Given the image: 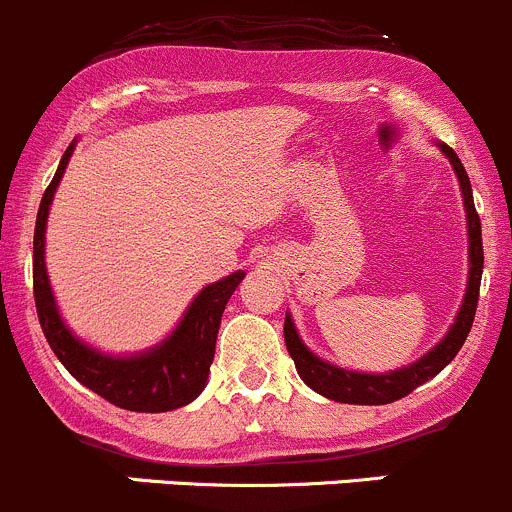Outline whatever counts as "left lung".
Listing matches in <instances>:
<instances>
[{
    "instance_id": "obj_1",
    "label": "left lung",
    "mask_w": 512,
    "mask_h": 512,
    "mask_svg": "<svg viewBox=\"0 0 512 512\" xmlns=\"http://www.w3.org/2000/svg\"><path fill=\"white\" fill-rule=\"evenodd\" d=\"M439 147L441 152L449 157L453 172H456L458 177V184H461L463 207H466V221H468V261H471V268H468V286H466V295H463L461 308H458V315L456 320H453L451 330L446 333L444 340L434 347V350L426 352L421 360L412 362L409 367H402V370H394V372H384V374L350 372L320 360L318 355H313V352L303 345L291 315L286 313L283 335H286V347L295 362V370H298L300 379H303L313 392L323 394V397L333 399V402H342V404L397 402V399L407 397L409 392H414L419 384L429 382L434 374L444 370L453 357H456V352L463 347L468 333H471L473 318H476L478 291H481V273H483L481 219H478L476 204H473L471 179H468L466 170H463L461 160H458V155L449 145H441L439 142Z\"/></svg>"
}]
</instances>
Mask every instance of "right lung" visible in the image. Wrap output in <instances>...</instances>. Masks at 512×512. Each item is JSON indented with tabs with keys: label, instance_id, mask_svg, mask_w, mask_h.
<instances>
[{
	"label": "right lung",
	"instance_id": "add662e5",
	"mask_svg": "<svg viewBox=\"0 0 512 512\" xmlns=\"http://www.w3.org/2000/svg\"><path fill=\"white\" fill-rule=\"evenodd\" d=\"M73 147L76 145L71 142L68 150L63 152L59 170L46 187L39 204V214H36L34 300L41 330H44L46 340H49L51 350L59 357L61 365L98 397L108 399L110 404L128 409V412H172V409H179L197 399L207 384L221 315H224L226 303L239 288V283L244 281L246 273L236 271L212 283V286L202 288V293L192 300L175 333L162 340L160 345L140 352V355H103V352L93 350L86 342L78 340L61 320L44 261L49 207L54 202V192L59 187L63 172H66L68 160H71Z\"/></svg>",
	"mask_w": 512,
	"mask_h": 512
}]
</instances>
